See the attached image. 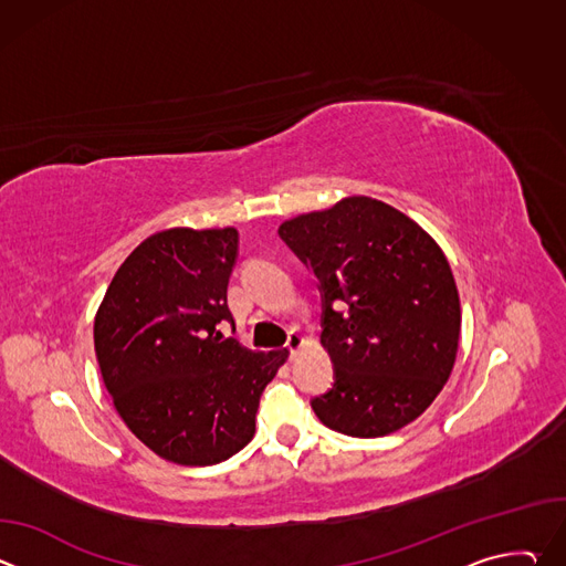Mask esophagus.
Segmentation results:
<instances>
[{
  "label": "esophagus",
  "instance_id": "34e87169",
  "mask_svg": "<svg viewBox=\"0 0 566 566\" xmlns=\"http://www.w3.org/2000/svg\"><path fill=\"white\" fill-rule=\"evenodd\" d=\"M302 345H304V338H302L297 332H291V334H289V340H286V352H289V356L293 358L295 352H297Z\"/></svg>",
  "mask_w": 566,
  "mask_h": 566
}]
</instances>
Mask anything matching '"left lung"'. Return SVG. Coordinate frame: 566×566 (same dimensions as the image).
Instances as JSON below:
<instances>
[{
    "instance_id": "obj_1",
    "label": "left lung",
    "mask_w": 566,
    "mask_h": 566,
    "mask_svg": "<svg viewBox=\"0 0 566 566\" xmlns=\"http://www.w3.org/2000/svg\"><path fill=\"white\" fill-rule=\"evenodd\" d=\"M277 232L322 291L319 345L336 380L311 400L315 417L358 439L419 419L452 374L461 332L459 291L437 241L371 197L297 214Z\"/></svg>"
}]
</instances>
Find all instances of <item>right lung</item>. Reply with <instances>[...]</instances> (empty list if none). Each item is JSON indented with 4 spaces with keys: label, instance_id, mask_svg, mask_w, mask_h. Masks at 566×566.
<instances>
[{
    "label": "right lung",
    "instance_id": "add662e5",
    "mask_svg": "<svg viewBox=\"0 0 566 566\" xmlns=\"http://www.w3.org/2000/svg\"><path fill=\"white\" fill-rule=\"evenodd\" d=\"M237 228L149 234L116 271L94 319V347L114 408L160 459L212 465L255 434L264 387L289 352L221 340Z\"/></svg>",
    "mask_w": 566,
    "mask_h": 566
}]
</instances>
